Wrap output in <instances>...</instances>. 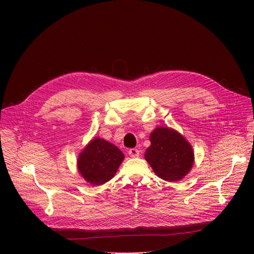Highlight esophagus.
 <instances>
[{
  "instance_id": "esophagus-1",
  "label": "esophagus",
  "mask_w": 254,
  "mask_h": 254,
  "mask_svg": "<svg viewBox=\"0 0 254 254\" xmlns=\"http://www.w3.org/2000/svg\"><path fill=\"white\" fill-rule=\"evenodd\" d=\"M128 154L130 157H138L140 154V151L137 148H130L128 150Z\"/></svg>"
}]
</instances>
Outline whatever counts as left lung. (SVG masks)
<instances>
[{"instance_id":"8db88e82","label":"left lung","mask_w":254,"mask_h":254,"mask_svg":"<svg viewBox=\"0 0 254 254\" xmlns=\"http://www.w3.org/2000/svg\"><path fill=\"white\" fill-rule=\"evenodd\" d=\"M150 142L145 159L159 178L173 182L189 174L194 161L193 150L180 132L158 127L151 131Z\"/></svg>"}]
</instances>
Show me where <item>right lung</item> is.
<instances>
[{"label":"right lung","mask_w":254,"mask_h":254,"mask_svg":"<svg viewBox=\"0 0 254 254\" xmlns=\"http://www.w3.org/2000/svg\"><path fill=\"white\" fill-rule=\"evenodd\" d=\"M124 158V153L115 145L95 138L79 154L77 168L88 183L102 185L114 177Z\"/></svg>","instance_id":"right-lung-1"}]
</instances>
